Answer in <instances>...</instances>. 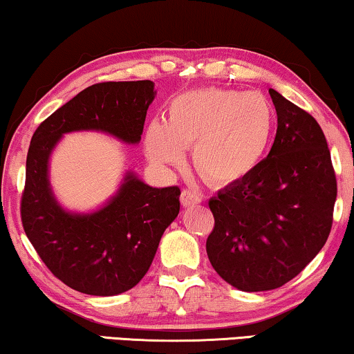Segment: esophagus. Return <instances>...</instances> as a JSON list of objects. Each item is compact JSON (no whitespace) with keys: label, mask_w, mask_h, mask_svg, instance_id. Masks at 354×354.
I'll return each instance as SVG.
<instances>
[{"label":"esophagus","mask_w":354,"mask_h":354,"mask_svg":"<svg viewBox=\"0 0 354 354\" xmlns=\"http://www.w3.org/2000/svg\"><path fill=\"white\" fill-rule=\"evenodd\" d=\"M180 201L183 206H192V205H198L201 201V195L196 190H192V188H185L180 193Z\"/></svg>","instance_id":"34e87169"}]
</instances>
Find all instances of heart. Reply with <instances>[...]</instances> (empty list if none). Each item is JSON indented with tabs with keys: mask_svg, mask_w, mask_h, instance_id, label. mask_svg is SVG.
Here are the masks:
<instances>
[{
	"mask_svg": "<svg viewBox=\"0 0 354 354\" xmlns=\"http://www.w3.org/2000/svg\"><path fill=\"white\" fill-rule=\"evenodd\" d=\"M275 109L264 95L229 88H200L178 95L167 119L151 120L145 151L158 166H178L193 148L196 171L212 185L243 182L268 156Z\"/></svg>",
	"mask_w": 354,
	"mask_h": 354,
	"instance_id": "obj_1",
	"label": "heart"
}]
</instances>
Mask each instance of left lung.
Wrapping results in <instances>:
<instances>
[{
  "label": "left lung",
  "mask_w": 354,
  "mask_h": 354,
  "mask_svg": "<svg viewBox=\"0 0 354 354\" xmlns=\"http://www.w3.org/2000/svg\"><path fill=\"white\" fill-rule=\"evenodd\" d=\"M277 133L268 158L243 182L209 200L214 229L206 240L212 268L243 292L290 282L330 234L337 177L317 120L269 88Z\"/></svg>",
  "instance_id": "8db88e82"
}]
</instances>
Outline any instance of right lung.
<instances>
[{"instance_id": "obj_1", "label": "right lung", "mask_w": 354, "mask_h": 354, "mask_svg": "<svg viewBox=\"0 0 354 354\" xmlns=\"http://www.w3.org/2000/svg\"><path fill=\"white\" fill-rule=\"evenodd\" d=\"M153 98L149 80L101 82L55 111L32 137L21 196L24 230L51 274L77 292L111 297L135 287L178 214L180 188H153L127 174L103 209L71 214L53 198L48 158L61 135L74 130H103L138 143Z\"/></svg>"}]
</instances>
